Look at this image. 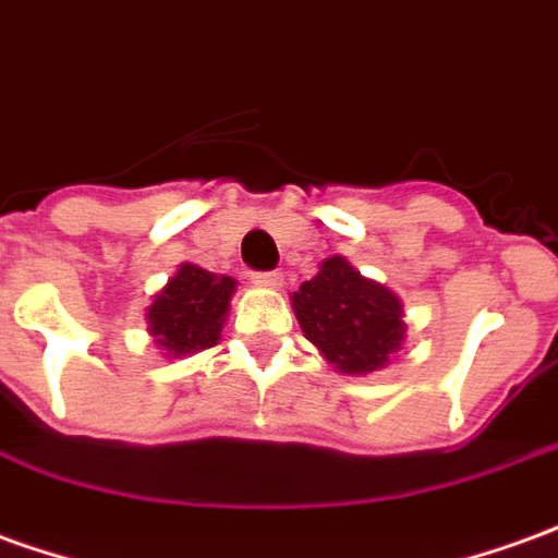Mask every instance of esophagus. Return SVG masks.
<instances>
[{
	"instance_id": "34e87169",
	"label": "esophagus",
	"mask_w": 558,
	"mask_h": 558,
	"mask_svg": "<svg viewBox=\"0 0 558 558\" xmlns=\"http://www.w3.org/2000/svg\"><path fill=\"white\" fill-rule=\"evenodd\" d=\"M253 280H256L259 287H280V283H283V271H256Z\"/></svg>"
}]
</instances>
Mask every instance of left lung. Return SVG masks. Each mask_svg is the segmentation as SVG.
Instances as JSON below:
<instances>
[{
	"instance_id": "left-lung-1",
	"label": "left lung",
	"mask_w": 558,
	"mask_h": 558,
	"mask_svg": "<svg viewBox=\"0 0 558 558\" xmlns=\"http://www.w3.org/2000/svg\"><path fill=\"white\" fill-rule=\"evenodd\" d=\"M292 311L307 341L341 374L384 368L404 341L399 295L362 278L344 256H329L292 292Z\"/></svg>"
}]
</instances>
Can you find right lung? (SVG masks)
Instances as JSON below:
<instances>
[{
  "label": "right lung",
  "instance_id": "1",
  "mask_svg": "<svg viewBox=\"0 0 558 558\" xmlns=\"http://www.w3.org/2000/svg\"><path fill=\"white\" fill-rule=\"evenodd\" d=\"M235 280L184 263L147 307V332L169 356L214 347L223 332Z\"/></svg>",
  "mask_w": 558,
  "mask_h": 558
}]
</instances>
